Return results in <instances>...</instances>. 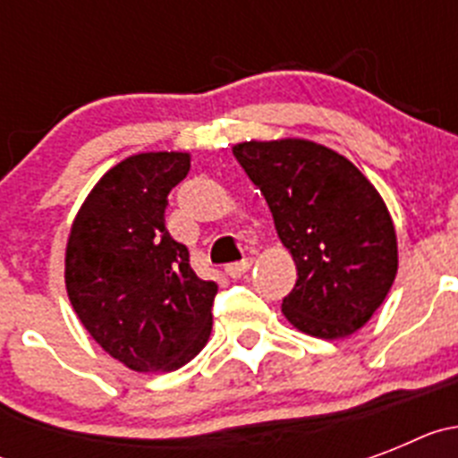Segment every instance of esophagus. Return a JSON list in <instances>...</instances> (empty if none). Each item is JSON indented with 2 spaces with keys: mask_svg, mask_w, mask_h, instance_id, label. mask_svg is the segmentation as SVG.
Segmentation results:
<instances>
[{
  "mask_svg": "<svg viewBox=\"0 0 458 458\" xmlns=\"http://www.w3.org/2000/svg\"><path fill=\"white\" fill-rule=\"evenodd\" d=\"M250 268H252V259H242V261H236V264H229L225 270H226V275H229V277L238 279V277H242V275L248 273Z\"/></svg>",
  "mask_w": 458,
  "mask_h": 458,
  "instance_id": "obj_1",
  "label": "esophagus"
}]
</instances>
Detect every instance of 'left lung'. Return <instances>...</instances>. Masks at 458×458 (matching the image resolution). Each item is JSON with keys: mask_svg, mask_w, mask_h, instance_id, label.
Listing matches in <instances>:
<instances>
[{"mask_svg": "<svg viewBox=\"0 0 458 458\" xmlns=\"http://www.w3.org/2000/svg\"><path fill=\"white\" fill-rule=\"evenodd\" d=\"M233 156L268 201L295 261L282 314L311 337L353 335L383 305L399 266L378 190L351 160L310 140L242 141Z\"/></svg>", "mask_w": 458, "mask_h": 458, "instance_id": "1", "label": "left lung"}]
</instances>
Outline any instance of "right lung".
Returning a JSON list of instances; mask_svg holds the SVG:
<instances>
[{
  "label": "right lung",
  "mask_w": 458,
  "mask_h": 458,
  "mask_svg": "<svg viewBox=\"0 0 458 458\" xmlns=\"http://www.w3.org/2000/svg\"><path fill=\"white\" fill-rule=\"evenodd\" d=\"M190 153H137L93 185L66 245L71 305L100 349L132 371H174L210 337L216 282L197 277L165 226Z\"/></svg>",
  "instance_id": "1"
}]
</instances>
